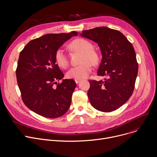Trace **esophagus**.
Instances as JSON below:
<instances>
[{
  "label": "esophagus",
  "mask_w": 157,
  "mask_h": 157,
  "mask_svg": "<svg viewBox=\"0 0 157 157\" xmlns=\"http://www.w3.org/2000/svg\"><path fill=\"white\" fill-rule=\"evenodd\" d=\"M81 81H82L81 79H75V83H76L77 84H78V83H80Z\"/></svg>",
  "instance_id": "esophagus-1"
}]
</instances>
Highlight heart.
I'll return each mask as SVG.
<instances>
[{
	"label": "heart",
	"instance_id": "1",
	"mask_svg": "<svg viewBox=\"0 0 157 157\" xmlns=\"http://www.w3.org/2000/svg\"><path fill=\"white\" fill-rule=\"evenodd\" d=\"M69 46L72 50L82 52L79 61L81 64L71 68L66 74L67 77L75 79L87 77L92 71V64L96 65L98 63L100 57L98 52L93 49L92 44L84 38L74 40ZM54 59L56 63L60 67L63 69L67 67L69 59L64 49L59 48L56 51Z\"/></svg>",
	"mask_w": 157,
	"mask_h": 157
}]
</instances>
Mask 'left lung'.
Instances as JSON below:
<instances>
[{
  "instance_id": "left-lung-1",
  "label": "left lung",
  "mask_w": 157,
  "mask_h": 157,
  "mask_svg": "<svg viewBox=\"0 0 157 157\" xmlns=\"http://www.w3.org/2000/svg\"><path fill=\"white\" fill-rule=\"evenodd\" d=\"M80 35L98 43L102 60L97 75L105 80H90L88 97L91 106L102 112L113 111L131 97L138 74L134 47L120 31L105 26L84 30Z\"/></svg>"
}]
</instances>
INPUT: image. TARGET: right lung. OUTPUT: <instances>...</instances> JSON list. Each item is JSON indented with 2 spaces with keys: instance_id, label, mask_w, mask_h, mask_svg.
Returning <instances> with one entry per match:
<instances>
[{
  "instance_id": "1",
  "label": "right lung",
  "mask_w": 157,
  "mask_h": 157,
  "mask_svg": "<svg viewBox=\"0 0 157 157\" xmlns=\"http://www.w3.org/2000/svg\"><path fill=\"white\" fill-rule=\"evenodd\" d=\"M76 31L47 34L30 41L20 52L16 69L17 80L24 104L35 113L57 118L69 109L76 87L72 79L64 75L56 64V51Z\"/></svg>"
}]
</instances>
